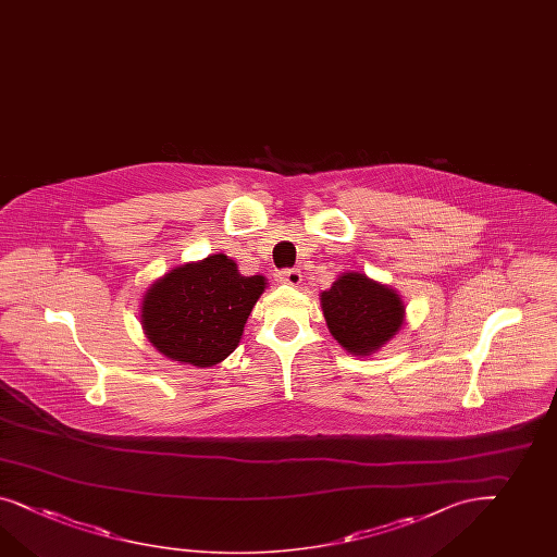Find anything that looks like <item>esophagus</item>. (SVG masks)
I'll return each mask as SVG.
<instances>
[{
  "label": "esophagus",
  "mask_w": 557,
  "mask_h": 557,
  "mask_svg": "<svg viewBox=\"0 0 557 557\" xmlns=\"http://www.w3.org/2000/svg\"><path fill=\"white\" fill-rule=\"evenodd\" d=\"M280 282L286 284V286L298 287L301 284V273L298 270L282 271Z\"/></svg>",
  "instance_id": "1"
}]
</instances>
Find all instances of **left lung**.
<instances>
[{
  "instance_id": "1",
  "label": "left lung",
  "mask_w": 557,
  "mask_h": 557,
  "mask_svg": "<svg viewBox=\"0 0 557 557\" xmlns=\"http://www.w3.org/2000/svg\"><path fill=\"white\" fill-rule=\"evenodd\" d=\"M334 341L352 357H371L406 324V304L393 287L359 271L341 273L320 294Z\"/></svg>"
}]
</instances>
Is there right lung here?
I'll list each match as a JSON object with an SVG mask.
<instances>
[{
  "instance_id": "add662e5",
  "label": "right lung",
  "mask_w": 557,
  "mask_h": 557,
  "mask_svg": "<svg viewBox=\"0 0 557 557\" xmlns=\"http://www.w3.org/2000/svg\"><path fill=\"white\" fill-rule=\"evenodd\" d=\"M265 287L263 275H243L225 253L190 261L146 289L141 329L165 359L212 367L239 346L247 318Z\"/></svg>"
}]
</instances>
